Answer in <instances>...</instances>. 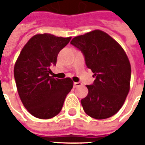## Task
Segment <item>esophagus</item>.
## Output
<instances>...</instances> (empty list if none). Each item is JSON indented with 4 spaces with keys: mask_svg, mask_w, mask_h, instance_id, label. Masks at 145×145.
Segmentation results:
<instances>
[{
    "mask_svg": "<svg viewBox=\"0 0 145 145\" xmlns=\"http://www.w3.org/2000/svg\"><path fill=\"white\" fill-rule=\"evenodd\" d=\"M81 86V82H74V83H73V87H74V88Z\"/></svg>",
    "mask_w": 145,
    "mask_h": 145,
    "instance_id": "1",
    "label": "esophagus"
}]
</instances>
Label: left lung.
<instances>
[{"instance_id": "obj_1", "label": "left lung", "mask_w": 145, "mask_h": 145, "mask_svg": "<svg viewBox=\"0 0 145 145\" xmlns=\"http://www.w3.org/2000/svg\"><path fill=\"white\" fill-rule=\"evenodd\" d=\"M80 50L95 80L86 86L88 95L81 99L85 112L97 120L115 114L123 103L131 81V64L124 50L106 33L93 31L76 36L70 42Z\"/></svg>"}]
</instances>
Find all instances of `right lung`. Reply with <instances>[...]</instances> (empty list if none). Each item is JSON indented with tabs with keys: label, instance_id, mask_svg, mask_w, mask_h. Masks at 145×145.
<instances>
[{
	"label": "right lung",
	"instance_id": "1",
	"mask_svg": "<svg viewBox=\"0 0 145 145\" xmlns=\"http://www.w3.org/2000/svg\"><path fill=\"white\" fill-rule=\"evenodd\" d=\"M71 37L51 34L33 36L22 48L14 65V79L21 101L33 116L51 119L63 107L65 97L73 86L72 81L51 76L57 56Z\"/></svg>",
	"mask_w": 145,
	"mask_h": 145
}]
</instances>
